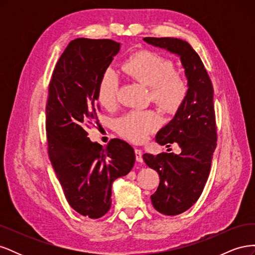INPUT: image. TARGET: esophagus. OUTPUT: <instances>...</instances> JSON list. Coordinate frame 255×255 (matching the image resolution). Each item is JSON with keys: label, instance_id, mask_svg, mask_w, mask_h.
Here are the masks:
<instances>
[{"label": "esophagus", "instance_id": "34e87169", "mask_svg": "<svg viewBox=\"0 0 255 255\" xmlns=\"http://www.w3.org/2000/svg\"><path fill=\"white\" fill-rule=\"evenodd\" d=\"M135 156H136V160L139 161V163H142L143 158H142V151L139 149H135Z\"/></svg>", "mask_w": 255, "mask_h": 255}]
</instances>
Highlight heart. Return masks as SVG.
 <instances>
[{"mask_svg":"<svg viewBox=\"0 0 255 255\" xmlns=\"http://www.w3.org/2000/svg\"><path fill=\"white\" fill-rule=\"evenodd\" d=\"M135 80L148 85L152 99L166 112H175L188 95V84L182 74L174 71L171 60L151 51H140L129 56L123 65ZM119 76L114 68H106L98 86V100L112 107L118 98ZM160 116L154 111H130L116 121L117 132L128 140L141 142L160 125Z\"/></svg>","mask_w":255,"mask_h":255,"instance_id":"heart-1","label":"heart"}]
</instances>
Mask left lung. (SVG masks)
<instances>
[{"label": "left lung", "mask_w": 255, "mask_h": 255, "mask_svg": "<svg viewBox=\"0 0 255 255\" xmlns=\"http://www.w3.org/2000/svg\"><path fill=\"white\" fill-rule=\"evenodd\" d=\"M143 41L180 57L188 84L184 104L155 136L160 145L177 143L181 153H145L142 156L159 174V185L151 196L154 208L175 216L197 202L210 174L217 141L213 85L201 58L188 42L170 37H145Z\"/></svg>", "instance_id": "obj_1"}]
</instances>
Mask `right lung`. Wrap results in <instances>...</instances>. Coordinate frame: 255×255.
<instances>
[{"label":"right lung","mask_w":255,"mask_h":255,"mask_svg":"<svg viewBox=\"0 0 255 255\" xmlns=\"http://www.w3.org/2000/svg\"><path fill=\"white\" fill-rule=\"evenodd\" d=\"M111 39L76 38L54 69L45 107L49 156L68 203L91 219L112 205V185L134 166V149L121 139L105 148L89 139L88 123L97 119L101 75L120 51Z\"/></svg>","instance_id":"right-lung-1"}]
</instances>
